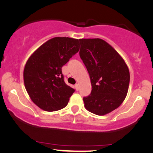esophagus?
Instances as JSON below:
<instances>
[{"instance_id":"esophagus-1","label":"esophagus","mask_w":153,"mask_h":153,"mask_svg":"<svg viewBox=\"0 0 153 153\" xmlns=\"http://www.w3.org/2000/svg\"><path fill=\"white\" fill-rule=\"evenodd\" d=\"M75 90H76V91H78V90H79V85L78 83L75 85Z\"/></svg>"}]
</instances>
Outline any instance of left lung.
I'll return each instance as SVG.
<instances>
[{"instance_id":"obj_1","label":"left lung","mask_w":153,"mask_h":153,"mask_svg":"<svg viewBox=\"0 0 153 153\" xmlns=\"http://www.w3.org/2000/svg\"><path fill=\"white\" fill-rule=\"evenodd\" d=\"M80 57L91 78V95L83 97L85 108L104 115L120 105L130 83V72L123 58L109 43L100 38H82Z\"/></svg>"}]
</instances>
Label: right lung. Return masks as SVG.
Here are the masks:
<instances>
[{
    "instance_id": "add662e5",
    "label": "right lung",
    "mask_w": 153,
    "mask_h": 153,
    "mask_svg": "<svg viewBox=\"0 0 153 153\" xmlns=\"http://www.w3.org/2000/svg\"><path fill=\"white\" fill-rule=\"evenodd\" d=\"M80 49L78 39L56 37L40 45L27 60L25 88L31 100L45 111L65 108L75 90L65 84L62 67Z\"/></svg>"
}]
</instances>
